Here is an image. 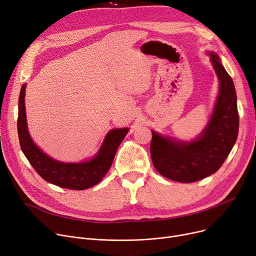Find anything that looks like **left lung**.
Masks as SVG:
<instances>
[{
	"mask_svg": "<svg viewBox=\"0 0 256 256\" xmlns=\"http://www.w3.org/2000/svg\"><path fill=\"white\" fill-rule=\"evenodd\" d=\"M220 90L214 113L206 130L192 142L173 141L152 132L150 154L154 168L164 178L194 182L212 176L223 165L238 134L236 93L217 54L210 52Z\"/></svg>",
	"mask_w": 256,
	"mask_h": 256,
	"instance_id": "8db88e82",
	"label": "left lung"
}]
</instances>
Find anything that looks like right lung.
<instances>
[{
    "label": "right lung",
    "instance_id": "1",
    "mask_svg": "<svg viewBox=\"0 0 256 256\" xmlns=\"http://www.w3.org/2000/svg\"><path fill=\"white\" fill-rule=\"evenodd\" d=\"M22 86L18 100V132L20 148L35 171L44 180L70 190H85L98 184L109 171L118 146L128 132V128H115L108 134L100 152L89 162L62 163L52 160L40 150L32 141L26 128L24 92Z\"/></svg>",
    "mask_w": 256,
    "mask_h": 256
}]
</instances>
